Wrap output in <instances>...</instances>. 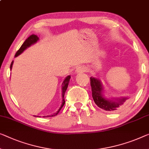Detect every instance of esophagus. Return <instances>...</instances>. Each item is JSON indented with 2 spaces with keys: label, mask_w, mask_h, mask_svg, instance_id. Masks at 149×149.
Returning <instances> with one entry per match:
<instances>
[{
  "label": "esophagus",
  "mask_w": 149,
  "mask_h": 149,
  "mask_svg": "<svg viewBox=\"0 0 149 149\" xmlns=\"http://www.w3.org/2000/svg\"><path fill=\"white\" fill-rule=\"evenodd\" d=\"M86 70L84 67H79L76 69V72L77 73H83L85 72Z\"/></svg>",
  "instance_id": "obj_1"
}]
</instances>
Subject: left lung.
I'll return each instance as SVG.
<instances>
[{
	"label": "left lung",
	"mask_w": 149,
	"mask_h": 149,
	"mask_svg": "<svg viewBox=\"0 0 149 149\" xmlns=\"http://www.w3.org/2000/svg\"><path fill=\"white\" fill-rule=\"evenodd\" d=\"M90 85L92 88V94L94 102L102 109L106 111H116L123 106L127 98L121 97L116 100L104 98L102 92H103L101 82L94 77H90Z\"/></svg>",
	"instance_id": "left-lung-1"
}]
</instances>
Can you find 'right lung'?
Instances as JSON below:
<instances>
[{"mask_svg":"<svg viewBox=\"0 0 149 149\" xmlns=\"http://www.w3.org/2000/svg\"><path fill=\"white\" fill-rule=\"evenodd\" d=\"M38 40H39V38H38V37L37 36V35H35L34 34L30 35V36L28 38L25 40V41L23 43V45H22L21 47L19 48V49L17 51V53H16V54H15V57H17L18 55H19L21 53H23V52L24 50H25L26 48L29 47H30L31 45H33V44H34L35 43H36V42L38 41ZM13 64V61L11 62L10 67V70H11V69H12ZM70 77H71L70 75H68V76L65 79V80L63 81V84H63V87H62V97H63V100H62V104H61L60 108H59V110L57 111L56 113H55V114H53V115H49V116H43V117H49V116H56V115H57V114H58V113H59V111H60V110L61 109L62 107H63L64 104H65V99H64V96H65V93L66 92V90H67V88H68V84H69V81H70Z\"/></svg>","mask_w":149,"mask_h":149,"instance_id":"right-lung-1","label":"right lung"}]
</instances>
